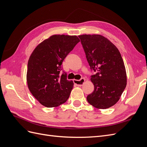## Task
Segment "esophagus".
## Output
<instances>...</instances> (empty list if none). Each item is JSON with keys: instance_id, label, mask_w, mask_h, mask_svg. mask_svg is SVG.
<instances>
[{"instance_id": "34e87169", "label": "esophagus", "mask_w": 147, "mask_h": 147, "mask_svg": "<svg viewBox=\"0 0 147 147\" xmlns=\"http://www.w3.org/2000/svg\"><path fill=\"white\" fill-rule=\"evenodd\" d=\"M84 81H85V80H84V78H81L80 80H74V82L75 84H77V86H82L83 84L84 83Z\"/></svg>"}]
</instances>
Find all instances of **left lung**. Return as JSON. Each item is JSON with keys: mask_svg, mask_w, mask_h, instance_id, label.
<instances>
[{"mask_svg": "<svg viewBox=\"0 0 147 147\" xmlns=\"http://www.w3.org/2000/svg\"><path fill=\"white\" fill-rule=\"evenodd\" d=\"M78 37L91 72L94 90L87 100L97 109H105L119 100L126 86V72L121 54L113 44L100 35Z\"/></svg>", "mask_w": 147, "mask_h": 147, "instance_id": "left-lung-1", "label": "left lung"}]
</instances>
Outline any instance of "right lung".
<instances>
[{"mask_svg": "<svg viewBox=\"0 0 147 147\" xmlns=\"http://www.w3.org/2000/svg\"><path fill=\"white\" fill-rule=\"evenodd\" d=\"M80 42L76 35H55L35 48L28 64L27 82L30 92L47 107H55L69 99L74 83L62 70V63Z\"/></svg>", "mask_w": 147, "mask_h": 147, "instance_id": "right-lung-1", "label": "right lung"}]
</instances>
